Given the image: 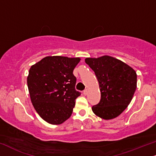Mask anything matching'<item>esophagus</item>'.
Instances as JSON below:
<instances>
[{
    "label": "esophagus",
    "instance_id": "1",
    "mask_svg": "<svg viewBox=\"0 0 156 156\" xmlns=\"http://www.w3.org/2000/svg\"><path fill=\"white\" fill-rule=\"evenodd\" d=\"M87 93H88V90L87 89H85L83 91V93H84V95H87Z\"/></svg>",
    "mask_w": 156,
    "mask_h": 156
}]
</instances>
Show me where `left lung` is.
<instances>
[{
  "label": "left lung",
  "mask_w": 156,
  "mask_h": 156,
  "mask_svg": "<svg viewBox=\"0 0 156 156\" xmlns=\"http://www.w3.org/2000/svg\"><path fill=\"white\" fill-rule=\"evenodd\" d=\"M85 63L95 72L101 94V101L92 107V110L101 119L116 118L129 104L137 88L135 71L108 55L87 58Z\"/></svg>",
  "instance_id": "obj_1"
}]
</instances>
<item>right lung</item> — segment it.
Listing matches in <instances>:
<instances>
[{
  "mask_svg": "<svg viewBox=\"0 0 156 156\" xmlns=\"http://www.w3.org/2000/svg\"><path fill=\"white\" fill-rule=\"evenodd\" d=\"M80 58L47 56L31 66L27 86L32 105L40 117L51 124H61L71 116L75 100L81 93L75 89L73 74Z\"/></svg>",
  "mask_w": 156,
  "mask_h": 156,
  "instance_id": "1",
  "label": "right lung"
}]
</instances>
